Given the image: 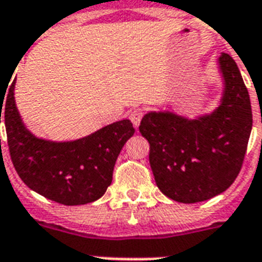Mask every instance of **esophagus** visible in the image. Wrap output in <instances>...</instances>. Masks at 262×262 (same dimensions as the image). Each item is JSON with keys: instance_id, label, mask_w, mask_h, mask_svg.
<instances>
[{"instance_id": "obj_1", "label": "esophagus", "mask_w": 262, "mask_h": 262, "mask_svg": "<svg viewBox=\"0 0 262 262\" xmlns=\"http://www.w3.org/2000/svg\"><path fill=\"white\" fill-rule=\"evenodd\" d=\"M144 115V111L141 110V108H136V110H133L129 114V119L132 121V123H133V126L135 127H139L140 122H141V118H143Z\"/></svg>"}]
</instances>
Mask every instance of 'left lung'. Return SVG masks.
<instances>
[{"instance_id":"obj_1","label":"left lung","mask_w":262,"mask_h":262,"mask_svg":"<svg viewBox=\"0 0 262 262\" xmlns=\"http://www.w3.org/2000/svg\"><path fill=\"white\" fill-rule=\"evenodd\" d=\"M217 68L223 94L215 110L193 119L149 111L140 123L156 185L178 203H200L227 190L246 154L253 125L249 92L230 55L222 53Z\"/></svg>"}]
</instances>
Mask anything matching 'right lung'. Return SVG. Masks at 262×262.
Segmentation results:
<instances>
[{
	"mask_svg": "<svg viewBox=\"0 0 262 262\" xmlns=\"http://www.w3.org/2000/svg\"><path fill=\"white\" fill-rule=\"evenodd\" d=\"M14 84L16 80L6 90V99L0 95V123L4 117L10 159L23 182L63 205H83L100 199L111 185L119 152L135 135L130 121H117L72 141L40 139L27 129L18 114Z\"/></svg>",
	"mask_w": 262,
	"mask_h": 262,
	"instance_id": "add662e5",
	"label": "right lung"
}]
</instances>
